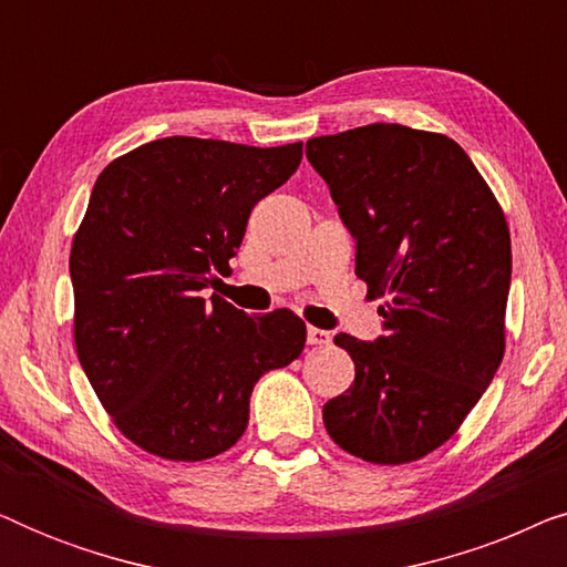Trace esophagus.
<instances>
[{"label": "esophagus", "mask_w": 567, "mask_h": 567, "mask_svg": "<svg viewBox=\"0 0 567 567\" xmlns=\"http://www.w3.org/2000/svg\"><path fill=\"white\" fill-rule=\"evenodd\" d=\"M307 343H309V346H330V343H332V336H330L328 330L309 328V330H307Z\"/></svg>", "instance_id": "34e87169"}]
</instances>
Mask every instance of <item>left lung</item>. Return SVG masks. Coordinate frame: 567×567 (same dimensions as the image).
<instances>
[{"instance_id":"1","label":"left lung","mask_w":567,"mask_h":567,"mask_svg":"<svg viewBox=\"0 0 567 567\" xmlns=\"http://www.w3.org/2000/svg\"><path fill=\"white\" fill-rule=\"evenodd\" d=\"M355 239V276L384 336L340 332L355 379L324 402L330 439L371 464H408L460 431L506 351L511 235L454 138L371 123L307 142Z\"/></svg>"}]
</instances>
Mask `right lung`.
Instances as JSON below:
<instances>
[{
    "label": "right lung",
    "mask_w": 567,
    "mask_h": 567,
    "mask_svg": "<svg viewBox=\"0 0 567 567\" xmlns=\"http://www.w3.org/2000/svg\"><path fill=\"white\" fill-rule=\"evenodd\" d=\"M301 142L245 146L167 136L113 159L92 188L69 274L80 363L123 436L169 462L239 441L250 394L299 359L291 309L250 317L204 299L229 270L252 206L289 181Z\"/></svg>",
    "instance_id": "obj_1"
}]
</instances>
